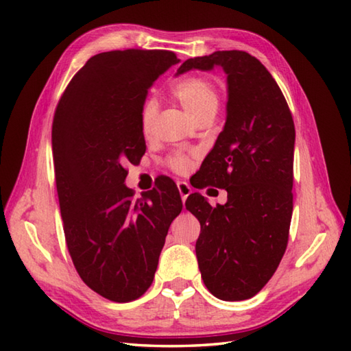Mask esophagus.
Segmentation results:
<instances>
[{"label":"esophagus","instance_id":"esophagus-1","mask_svg":"<svg viewBox=\"0 0 351 351\" xmlns=\"http://www.w3.org/2000/svg\"><path fill=\"white\" fill-rule=\"evenodd\" d=\"M176 185H178V190H180V195H181L182 202H185V199H187V197L190 196L191 187H190V185H189L187 182H184V181H180Z\"/></svg>","mask_w":351,"mask_h":351}]
</instances>
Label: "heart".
I'll list each match as a JSON object with an SVG mask.
<instances>
[{"mask_svg": "<svg viewBox=\"0 0 351 351\" xmlns=\"http://www.w3.org/2000/svg\"><path fill=\"white\" fill-rule=\"evenodd\" d=\"M173 96L180 101L182 108L185 110L191 121H195L200 114L206 111H217L219 108V92L214 87L211 81L205 78H189L173 88ZM155 117V106L152 102H147L143 111H141V131L147 134L152 131ZM169 166L176 171H184L189 169L187 156L182 154H175L169 158Z\"/></svg>", "mask_w": 351, "mask_h": 351, "instance_id": "b5f03b06", "label": "heart"}]
</instances>
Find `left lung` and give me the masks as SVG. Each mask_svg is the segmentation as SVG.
Here are the masks:
<instances>
[{
    "label": "left lung",
    "mask_w": 351,
    "mask_h": 351,
    "mask_svg": "<svg viewBox=\"0 0 351 351\" xmlns=\"http://www.w3.org/2000/svg\"><path fill=\"white\" fill-rule=\"evenodd\" d=\"M214 68L226 73V122L200 169L208 184L228 191V202L213 208L193 193L185 208L200 223L196 256L205 287L238 302L264 288L285 253L295 130L278 83L247 52L189 58L175 77Z\"/></svg>",
    "instance_id": "obj_1"
}]
</instances>
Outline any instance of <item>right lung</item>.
Masks as SVG:
<instances>
[{
  "mask_svg": "<svg viewBox=\"0 0 351 351\" xmlns=\"http://www.w3.org/2000/svg\"><path fill=\"white\" fill-rule=\"evenodd\" d=\"M171 51H108L88 58L58 102L52 156L66 244L80 278L106 299H138L154 280L170 223L182 210L167 178L134 200L126 162L146 152L141 111Z\"/></svg>",
  "mask_w": 351,
  "mask_h": 351,
  "instance_id": "add662e5",
  "label": "right lung"
}]
</instances>
